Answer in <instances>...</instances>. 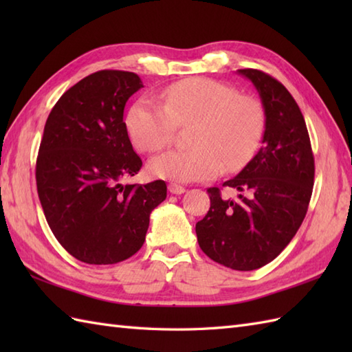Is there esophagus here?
Here are the masks:
<instances>
[{
  "mask_svg": "<svg viewBox=\"0 0 352 352\" xmlns=\"http://www.w3.org/2000/svg\"><path fill=\"white\" fill-rule=\"evenodd\" d=\"M168 189H169L170 193H174V195H182V193L186 192V188H183V186L177 184V183H170L168 186Z\"/></svg>",
  "mask_w": 352,
  "mask_h": 352,
  "instance_id": "esophagus-1",
  "label": "esophagus"
}]
</instances>
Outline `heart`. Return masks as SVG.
<instances>
[{
  "label": "heart",
  "instance_id": "heart-1",
  "mask_svg": "<svg viewBox=\"0 0 352 352\" xmlns=\"http://www.w3.org/2000/svg\"><path fill=\"white\" fill-rule=\"evenodd\" d=\"M163 104L139 98L125 118L126 133L140 151L154 153L170 144L177 125L193 124L188 149H169L149 162L151 174L174 182L212 180L251 160L265 129L258 101L208 78L170 85Z\"/></svg>",
  "mask_w": 352,
  "mask_h": 352
}]
</instances>
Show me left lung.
Wrapping results in <instances>:
<instances>
[{
  "label": "left lung",
  "instance_id": "8db88e82",
  "mask_svg": "<svg viewBox=\"0 0 352 352\" xmlns=\"http://www.w3.org/2000/svg\"><path fill=\"white\" fill-rule=\"evenodd\" d=\"M256 87L265 111L261 148L223 186L239 192L223 199L210 188V210L197 222L199 248L236 271H254L272 261L296 234L307 213L315 159L304 116L294 96L267 74L239 69Z\"/></svg>",
  "mask_w": 352,
  "mask_h": 352
}]
</instances>
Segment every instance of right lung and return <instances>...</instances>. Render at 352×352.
<instances>
[{
	"instance_id": "add662e5",
	"label": "right lung",
	"mask_w": 352,
	"mask_h": 352,
	"mask_svg": "<svg viewBox=\"0 0 352 352\" xmlns=\"http://www.w3.org/2000/svg\"><path fill=\"white\" fill-rule=\"evenodd\" d=\"M144 87L126 71L80 80L52 107L36 162L37 193L52 234L89 265H113L145 242L149 214L166 199V183L124 184L142 168L124 107Z\"/></svg>"
}]
</instances>
